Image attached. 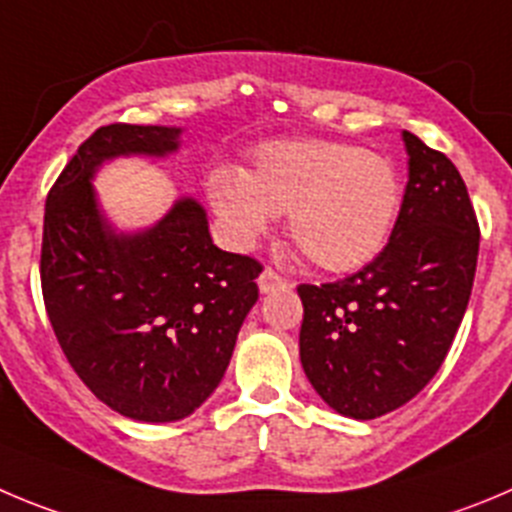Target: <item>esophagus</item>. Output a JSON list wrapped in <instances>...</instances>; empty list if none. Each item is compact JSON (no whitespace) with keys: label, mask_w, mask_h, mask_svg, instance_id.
<instances>
[{"label":"esophagus","mask_w":512,"mask_h":512,"mask_svg":"<svg viewBox=\"0 0 512 512\" xmlns=\"http://www.w3.org/2000/svg\"><path fill=\"white\" fill-rule=\"evenodd\" d=\"M257 285H260V293H275L280 288H288L290 280L283 278L278 270H272V267H265L260 272V278H257Z\"/></svg>","instance_id":"1"}]
</instances>
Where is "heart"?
Instances as JSON below:
<instances>
[{"mask_svg": "<svg viewBox=\"0 0 512 512\" xmlns=\"http://www.w3.org/2000/svg\"><path fill=\"white\" fill-rule=\"evenodd\" d=\"M209 204L237 245H250L288 212L290 240L326 272L366 265L384 247L401 184L386 156L343 141L265 143L252 169H214Z\"/></svg>", "mask_w": 512, "mask_h": 512, "instance_id": "heart-1", "label": "heart"}]
</instances>
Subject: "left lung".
Returning <instances> with one entry per match:
<instances>
[{
  "instance_id": "1",
  "label": "left lung",
  "mask_w": 512,
  "mask_h": 512,
  "mask_svg": "<svg viewBox=\"0 0 512 512\" xmlns=\"http://www.w3.org/2000/svg\"><path fill=\"white\" fill-rule=\"evenodd\" d=\"M409 181L384 250L356 275L298 285L300 364L343 417L376 419L432 381L475 283L480 224L460 171L404 131Z\"/></svg>"
}]
</instances>
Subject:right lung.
<instances>
[{"instance_id": "1", "label": "right lung", "mask_w": 512, "mask_h": 512, "mask_svg": "<svg viewBox=\"0 0 512 512\" xmlns=\"http://www.w3.org/2000/svg\"><path fill=\"white\" fill-rule=\"evenodd\" d=\"M179 133L98 128L45 204L40 280L57 343L80 381L136 422H176L202 407L260 295V262L219 250L194 199L136 234H116L100 214L95 169L116 156L171 154Z\"/></svg>"}]
</instances>
